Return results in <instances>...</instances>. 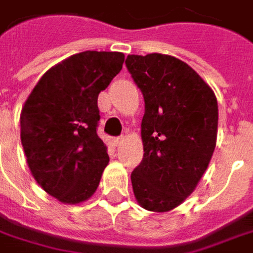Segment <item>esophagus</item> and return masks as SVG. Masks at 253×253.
Listing matches in <instances>:
<instances>
[{
	"label": "esophagus",
	"mask_w": 253,
	"mask_h": 253,
	"mask_svg": "<svg viewBox=\"0 0 253 253\" xmlns=\"http://www.w3.org/2000/svg\"><path fill=\"white\" fill-rule=\"evenodd\" d=\"M124 138L123 136H117V138L113 139V143H114V146H120V145H123Z\"/></svg>",
	"instance_id": "esophagus-1"
}]
</instances>
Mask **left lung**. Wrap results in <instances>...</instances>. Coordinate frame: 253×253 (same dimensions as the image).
I'll return each instance as SVG.
<instances>
[{
	"instance_id": "1",
	"label": "left lung",
	"mask_w": 253,
	"mask_h": 253,
	"mask_svg": "<svg viewBox=\"0 0 253 253\" xmlns=\"http://www.w3.org/2000/svg\"><path fill=\"white\" fill-rule=\"evenodd\" d=\"M125 65L145 100L143 159L130 174L139 205L169 211L192 194L216 147L218 107L209 84L184 61L128 55Z\"/></svg>"
}]
</instances>
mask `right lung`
I'll use <instances>...</instances> for the list:
<instances>
[{"mask_svg": "<svg viewBox=\"0 0 253 253\" xmlns=\"http://www.w3.org/2000/svg\"><path fill=\"white\" fill-rule=\"evenodd\" d=\"M124 59L117 51L71 55L42 76L22 108L20 140L32 175L64 203L89 199L108 164L97 97Z\"/></svg>", "mask_w": 253, "mask_h": 253, "instance_id": "right-lung-1", "label": "right lung"}]
</instances>
